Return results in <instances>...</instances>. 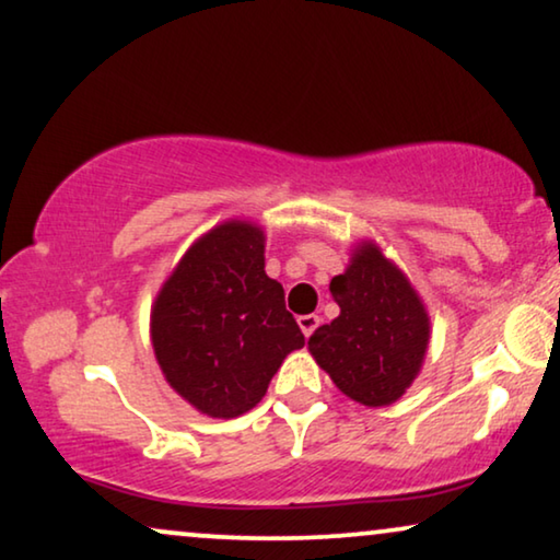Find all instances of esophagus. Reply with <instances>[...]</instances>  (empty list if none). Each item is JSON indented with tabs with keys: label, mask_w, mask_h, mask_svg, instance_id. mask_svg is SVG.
Segmentation results:
<instances>
[{
	"label": "esophagus",
	"mask_w": 560,
	"mask_h": 560,
	"mask_svg": "<svg viewBox=\"0 0 560 560\" xmlns=\"http://www.w3.org/2000/svg\"><path fill=\"white\" fill-rule=\"evenodd\" d=\"M298 326H300V330H303V336L305 338H311L313 336V330L320 326V318L315 313H307V315H300L298 318Z\"/></svg>",
	"instance_id": "esophagus-1"
}]
</instances>
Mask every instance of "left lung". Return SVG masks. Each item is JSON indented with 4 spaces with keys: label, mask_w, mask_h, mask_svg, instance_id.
Listing matches in <instances>:
<instances>
[{
    "label": "left lung",
    "mask_w": 560,
    "mask_h": 560,
    "mask_svg": "<svg viewBox=\"0 0 560 560\" xmlns=\"http://www.w3.org/2000/svg\"><path fill=\"white\" fill-rule=\"evenodd\" d=\"M340 315L315 328L307 351L348 399L363 407L399 401L424 363L432 323L407 272L374 240L355 242L330 280Z\"/></svg>",
    "instance_id": "8db88e82"
}]
</instances>
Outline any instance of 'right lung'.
<instances>
[{"mask_svg":"<svg viewBox=\"0 0 560 560\" xmlns=\"http://www.w3.org/2000/svg\"><path fill=\"white\" fill-rule=\"evenodd\" d=\"M151 346L168 386L212 419L262 401L305 346L285 290L265 272V230L226 220L194 240L151 305Z\"/></svg>","mask_w":560,"mask_h":560,"instance_id":"obj_1","label":"right lung"}]
</instances>
